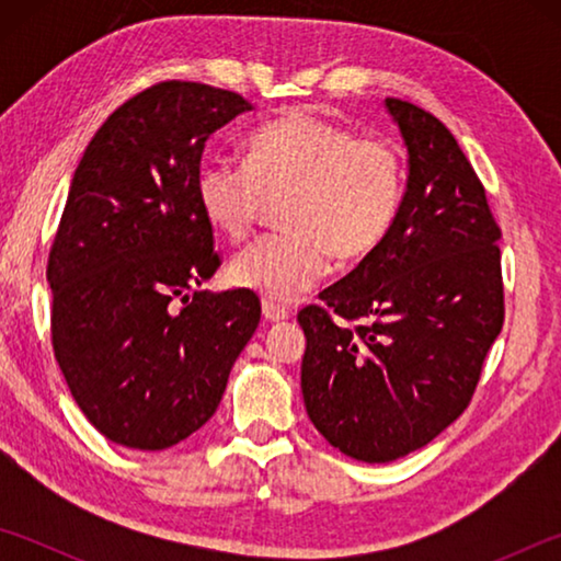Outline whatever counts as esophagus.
Segmentation results:
<instances>
[{
	"instance_id": "obj_1",
	"label": "esophagus",
	"mask_w": 561,
	"mask_h": 561,
	"mask_svg": "<svg viewBox=\"0 0 561 561\" xmlns=\"http://www.w3.org/2000/svg\"><path fill=\"white\" fill-rule=\"evenodd\" d=\"M262 314H264V319L267 321H287L291 314H289V309H284V307H279V304H274V301H270V299H264L262 301Z\"/></svg>"
}]
</instances>
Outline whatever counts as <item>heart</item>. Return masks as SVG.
I'll return each instance as SVG.
<instances>
[{
	"instance_id": "1",
	"label": "heart",
	"mask_w": 561,
	"mask_h": 561,
	"mask_svg": "<svg viewBox=\"0 0 561 561\" xmlns=\"http://www.w3.org/2000/svg\"><path fill=\"white\" fill-rule=\"evenodd\" d=\"M284 195L287 232L262 237L230 264L234 284L272 301H294L314 287L331 252L354 262L376 250L401 207V156L383 140L291 111L247 138L244 165L210 160L197 178L205 220L227 240H244L264 197Z\"/></svg>"
}]
</instances>
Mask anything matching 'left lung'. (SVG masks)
I'll list each match as a JSON object with an SVG mask.
<instances>
[{"mask_svg":"<svg viewBox=\"0 0 561 561\" xmlns=\"http://www.w3.org/2000/svg\"><path fill=\"white\" fill-rule=\"evenodd\" d=\"M383 108L401 130L408 175L391 230L358 267L299 311L301 393L311 423L360 462L403 458L458 417L502 329L500 227L485 187L428 111Z\"/></svg>","mask_w":561,"mask_h":561,"instance_id":"left-lung-1","label":"left lung"}]
</instances>
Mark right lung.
Instances as JSON below:
<instances>
[{
    "label": "right lung",
    "instance_id": "obj_1",
    "mask_svg": "<svg viewBox=\"0 0 561 561\" xmlns=\"http://www.w3.org/2000/svg\"><path fill=\"white\" fill-rule=\"evenodd\" d=\"M254 106L165 81L113 111L76 168L49 254L51 339L101 435L165 450L210 421L260 324L250 289L193 291L220 267L197 203L207 138Z\"/></svg>",
    "mask_w": 561,
    "mask_h": 561
}]
</instances>
